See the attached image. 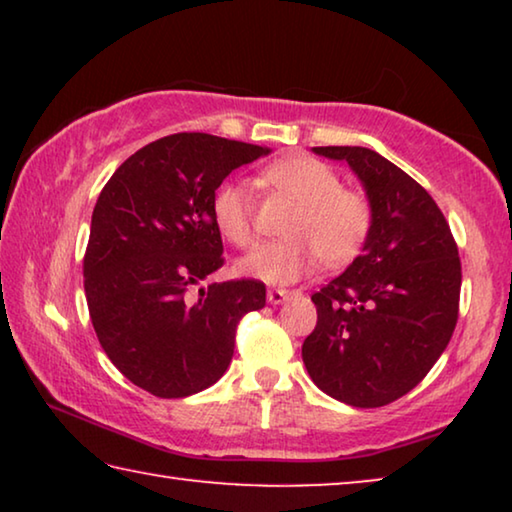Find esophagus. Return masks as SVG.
Returning a JSON list of instances; mask_svg holds the SVG:
<instances>
[{
  "label": "esophagus",
  "instance_id": "34e87169",
  "mask_svg": "<svg viewBox=\"0 0 512 512\" xmlns=\"http://www.w3.org/2000/svg\"><path fill=\"white\" fill-rule=\"evenodd\" d=\"M291 296H293V291H287V289H268V293H266V298L271 305H282V302Z\"/></svg>",
  "mask_w": 512,
  "mask_h": 512
}]
</instances>
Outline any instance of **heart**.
Instances as JSON below:
<instances>
[{
  "instance_id": "b5f03b06",
  "label": "heart",
  "mask_w": 512,
  "mask_h": 512,
  "mask_svg": "<svg viewBox=\"0 0 512 512\" xmlns=\"http://www.w3.org/2000/svg\"><path fill=\"white\" fill-rule=\"evenodd\" d=\"M262 180L291 198L287 239L259 246L237 264L239 273L268 284H289L311 273L318 259L329 268L350 264L372 230V203L361 189L341 185V176L327 162L305 153H289L262 169ZM214 223L239 248L253 246L255 230L244 187L225 183L212 201Z\"/></svg>"
}]
</instances>
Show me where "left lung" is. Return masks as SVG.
Wrapping results in <instances>:
<instances>
[{"mask_svg": "<svg viewBox=\"0 0 512 512\" xmlns=\"http://www.w3.org/2000/svg\"><path fill=\"white\" fill-rule=\"evenodd\" d=\"M357 173L372 203L361 255L314 300L318 323L302 361L320 391L359 409L400 400L452 339L461 257L427 189L363 146H314Z\"/></svg>", "mask_w": 512, "mask_h": 512, "instance_id": "1", "label": "left lung"}]
</instances>
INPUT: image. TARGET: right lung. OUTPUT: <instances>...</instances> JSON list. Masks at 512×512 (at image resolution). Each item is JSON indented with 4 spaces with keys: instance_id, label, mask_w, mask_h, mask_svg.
Returning <instances> with one entry per match:
<instances>
[{
    "instance_id": "right-lung-1",
    "label": "right lung",
    "mask_w": 512,
    "mask_h": 512,
    "mask_svg": "<svg viewBox=\"0 0 512 512\" xmlns=\"http://www.w3.org/2000/svg\"><path fill=\"white\" fill-rule=\"evenodd\" d=\"M266 146L178 133L133 153L101 189L83 287L103 352L135 386L176 400L223 377L239 320L266 305L259 280L189 289L223 266L214 192Z\"/></svg>"
}]
</instances>
